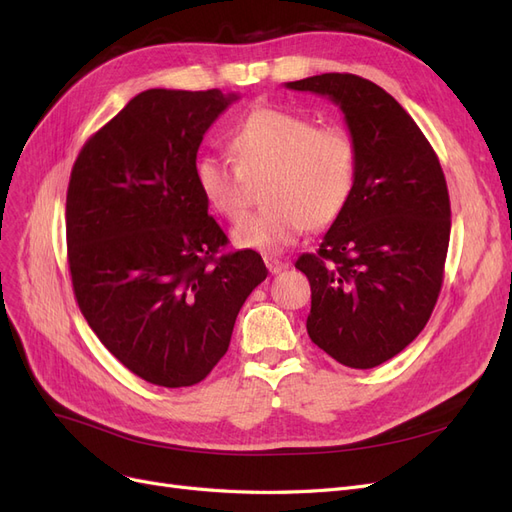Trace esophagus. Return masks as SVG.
Masks as SVG:
<instances>
[{
	"instance_id": "esophagus-1",
	"label": "esophagus",
	"mask_w": 512,
	"mask_h": 512,
	"mask_svg": "<svg viewBox=\"0 0 512 512\" xmlns=\"http://www.w3.org/2000/svg\"><path fill=\"white\" fill-rule=\"evenodd\" d=\"M265 265H267L271 275H277V273H282L284 269H288V262L286 260H277L273 256H265Z\"/></svg>"
}]
</instances>
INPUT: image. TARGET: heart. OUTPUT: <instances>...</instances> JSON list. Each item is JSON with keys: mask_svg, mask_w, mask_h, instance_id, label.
<instances>
[{"mask_svg": "<svg viewBox=\"0 0 512 512\" xmlns=\"http://www.w3.org/2000/svg\"><path fill=\"white\" fill-rule=\"evenodd\" d=\"M228 145L235 162L205 153L194 177L205 203L230 222L250 205V183L267 177V207L232 230V241L245 250L277 254L307 228H329L354 194L359 147L339 123L316 126L307 115L256 106L237 123Z\"/></svg>", "mask_w": 512, "mask_h": 512, "instance_id": "1", "label": "heart"}]
</instances>
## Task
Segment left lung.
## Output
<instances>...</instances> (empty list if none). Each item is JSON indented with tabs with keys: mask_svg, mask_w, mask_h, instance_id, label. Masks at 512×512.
<instances>
[{
	"mask_svg": "<svg viewBox=\"0 0 512 512\" xmlns=\"http://www.w3.org/2000/svg\"><path fill=\"white\" fill-rule=\"evenodd\" d=\"M329 96L359 147L348 207L316 254L294 262L312 286L307 333L337 363L371 369L425 329L444 280L451 200L436 151L382 87L356 74L286 83Z\"/></svg>",
	"mask_w": 512,
	"mask_h": 512,
	"instance_id": "left-lung-1",
	"label": "left lung"
}]
</instances>
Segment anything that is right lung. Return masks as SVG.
<instances>
[{
  "mask_svg": "<svg viewBox=\"0 0 512 512\" xmlns=\"http://www.w3.org/2000/svg\"><path fill=\"white\" fill-rule=\"evenodd\" d=\"M220 89H147L83 145L66 196L74 299L115 359L156 386L209 376L267 267L228 250L194 168Z\"/></svg>",
  "mask_w": 512,
  "mask_h": 512,
  "instance_id": "right-lung-1",
  "label": "right lung"
}]
</instances>
